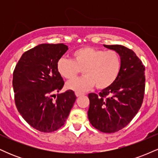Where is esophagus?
<instances>
[{"instance_id":"34e87169","label":"esophagus","mask_w":158,"mask_h":158,"mask_svg":"<svg viewBox=\"0 0 158 158\" xmlns=\"http://www.w3.org/2000/svg\"><path fill=\"white\" fill-rule=\"evenodd\" d=\"M75 94L77 97H80L81 95H84V93H81V92H79V91H76L75 92Z\"/></svg>"}]
</instances>
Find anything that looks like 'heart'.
Here are the masks:
<instances>
[{
  "label": "heart",
  "instance_id": "1",
  "mask_svg": "<svg viewBox=\"0 0 158 158\" xmlns=\"http://www.w3.org/2000/svg\"><path fill=\"white\" fill-rule=\"evenodd\" d=\"M73 60L61 57L57 61L59 73L66 79H72L83 69L85 76L67 83V88L84 91L95 85L98 90L111 86L118 79L122 69V59L117 51L84 47L72 54Z\"/></svg>",
  "mask_w": 158,
  "mask_h": 158
}]
</instances>
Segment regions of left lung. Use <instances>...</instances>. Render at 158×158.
<instances>
[{
    "mask_svg": "<svg viewBox=\"0 0 158 158\" xmlns=\"http://www.w3.org/2000/svg\"><path fill=\"white\" fill-rule=\"evenodd\" d=\"M122 59L118 79L99 94H88V119L94 128L114 133L126 127L140 108L145 94V66L131 49L122 45H106Z\"/></svg>",
    "mask_w": 158,
    "mask_h": 158,
    "instance_id": "8db88e82",
    "label": "left lung"
}]
</instances>
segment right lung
Returning <instances> with one entry per match:
<instances>
[{"label":"right lung","instance_id":"add662e5","mask_svg":"<svg viewBox=\"0 0 158 158\" xmlns=\"http://www.w3.org/2000/svg\"><path fill=\"white\" fill-rule=\"evenodd\" d=\"M68 49L64 44H39L25 52L14 69L16 108L38 131L49 133L64 126L77 99L72 90L52 99L64 85L56 64Z\"/></svg>","mask_w":158,"mask_h":158}]
</instances>
